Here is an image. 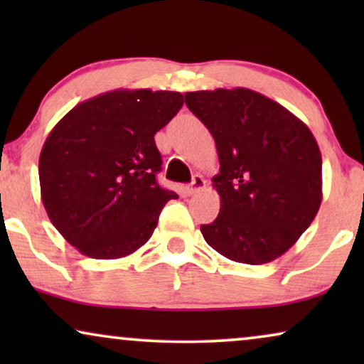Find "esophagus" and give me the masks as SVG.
<instances>
[{
  "label": "esophagus",
  "instance_id": "obj_1",
  "mask_svg": "<svg viewBox=\"0 0 364 364\" xmlns=\"http://www.w3.org/2000/svg\"><path fill=\"white\" fill-rule=\"evenodd\" d=\"M203 187H205V181H203V177L196 176V177L192 178V182L187 186V193H191V196H193V193H197L198 191H202Z\"/></svg>",
  "mask_w": 364,
  "mask_h": 364
}]
</instances>
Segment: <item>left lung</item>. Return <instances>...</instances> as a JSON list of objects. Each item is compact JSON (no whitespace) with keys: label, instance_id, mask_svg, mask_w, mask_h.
<instances>
[{"label":"left lung","instance_id":"1","mask_svg":"<svg viewBox=\"0 0 364 364\" xmlns=\"http://www.w3.org/2000/svg\"><path fill=\"white\" fill-rule=\"evenodd\" d=\"M186 104L215 139L220 196L205 242L238 263L283 255L310 227L321 203V154L305 122L245 87L196 91Z\"/></svg>","mask_w":364,"mask_h":364}]
</instances>
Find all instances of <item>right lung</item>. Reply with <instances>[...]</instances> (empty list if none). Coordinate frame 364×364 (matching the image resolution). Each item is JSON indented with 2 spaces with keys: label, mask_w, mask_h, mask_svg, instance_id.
Returning a JSON list of instances; mask_svg holds the SVG:
<instances>
[{
  "label": "right lung",
  "mask_w": 364,
  "mask_h": 364,
  "mask_svg": "<svg viewBox=\"0 0 364 364\" xmlns=\"http://www.w3.org/2000/svg\"><path fill=\"white\" fill-rule=\"evenodd\" d=\"M173 91L117 89L87 99L59 121L39 156L49 220L82 255H131L152 237L176 192L157 182L154 136L181 111Z\"/></svg>",
  "instance_id": "right-lung-1"
}]
</instances>
